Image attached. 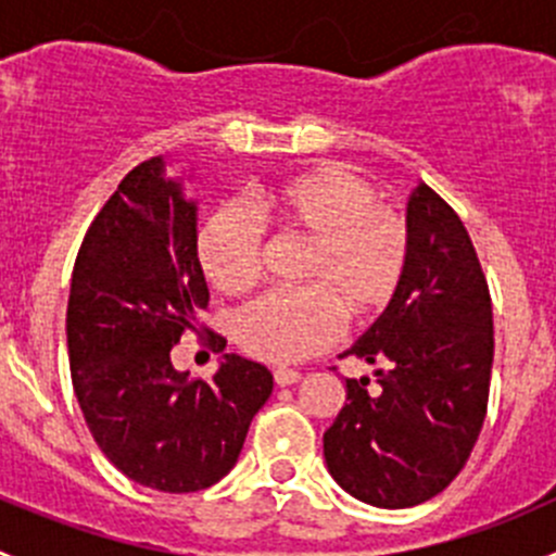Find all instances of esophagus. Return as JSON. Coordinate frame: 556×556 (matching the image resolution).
Here are the masks:
<instances>
[{
    "label": "esophagus",
    "instance_id": "esophagus-1",
    "mask_svg": "<svg viewBox=\"0 0 556 556\" xmlns=\"http://www.w3.org/2000/svg\"><path fill=\"white\" fill-rule=\"evenodd\" d=\"M301 379V371H293V368H274V382L279 387L295 384Z\"/></svg>",
    "mask_w": 556,
    "mask_h": 556
}]
</instances>
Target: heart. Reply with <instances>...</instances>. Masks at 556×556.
I'll return each mask as SVG.
<instances>
[{
	"instance_id": "heart-1",
	"label": "heart",
	"mask_w": 556,
	"mask_h": 556,
	"mask_svg": "<svg viewBox=\"0 0 556 556\" xmlns=\"http://www.w3.org/2000/svg\"><path fill=\"white\" fill-rule=\"evenodd\" d=\"M252 212L279 239L306 244L301 290H274L233 319L239 350L263 363H299L325 350L341 312L371 323L392 306L412 266V226L379 204L371 182L344 166L325 164L268 185ZM201 271L226 295H244L263 271V237L242 206L212 212L195 237Z\"/></svg>"
}]
</instances>
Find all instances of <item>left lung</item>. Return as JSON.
<instances>
[{
	"instance_id": "8db88e82",
	"label": "left lung",
	"mask_w": 556,
	"mask_h": 556,
	"mask_svg": "<svg viewBox=\"0 0 556 556\" xmlns=\"http://www.w3.org/2000/svg\"><path fill=\"white\" fill-rule=\"evenodd\" d=\"M412 266L401 293L341 357L377 368L346 379L323 435L330 476L363 503L408 508L465 468L490 401L492 299L457 212L428 185L408 199Z\"/></svg>"
}]
</instances>
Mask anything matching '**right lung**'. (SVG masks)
<instances>
[{
	"label": "right lung",
	"mask_w": 556,
	"mask_h": 556,
	"mask_svg": "<svg viewBox=\"0 0 556 556\" xmlns=\"http://www.w3.org/2000/svg\"><path fill=\"white\" fill-rule=\"evenodd\" d=\"M206 304L195 204L164 179V161H144L83 237L66 346L93 441L123 476L150 490L182 495L217 484L271 395V371L233 352L210 382L172 366V346L199 333ZM206 344L223 350L226 339L210 330Z\"/></svg>",
	"instance_id": "obj_1"
}]
</instances>
